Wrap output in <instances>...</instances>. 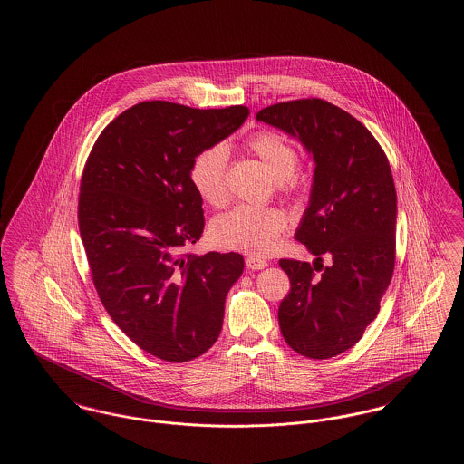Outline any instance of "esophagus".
<instances>
[{
	"instance_id": "1",
	"label": "esophagus",
	"mask_w": 464,
	"mask_h": 464,
	"mask_svg": "<svg viewBox=\"0 0 464 464\" xmlns=\"http://www.w3.org/2000/svg\"><path fill=\"white\" fill-rule=\"evenodd\" d=\"M245 265H246L248 269L257 271V269H265L266 266H267V261L257 257V256H246V257H245Z\"/></svg>"
}]
</instances>
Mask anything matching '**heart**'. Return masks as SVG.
<instances>
[{
	"mask_svg": "<svg viewBox=\"0 0 464 464\" xmlns=\"http://www.w3.org/2000/svg\"><path fill=\"white\" fill-rule=\"evenodd\" d=\"M245 144L259 156L284 193L297 195L301 191V180L295 176L301 156L285 135L263 129L250 133ZM189 180L199 198L216 208L224 207L229 199L226 146L212 144L198 151L189 165ZM285 226L287 216L280 208L240 205L218 218L210 235L221 248L263 256L276 246Z\"/></svg>",
	"mask_w": 464,
	"mask_h": 464,
	"instance_id": "obj_1",
	"label": "heart"
}]
</instances>
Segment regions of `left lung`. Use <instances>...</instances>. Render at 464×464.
<instances>
[{"label":"left lung","mask_w":464,"mask_h":464,"mask_svg":"<svg viewBox=\"0 0 464 464\" xmlns=\"http://www.w3.org/2000/svg\"><path fill=\"white\" fill-rule=\"evenodd\" d=\"M256 118L297 137L316 163L295 233L316 261L280 259L290 290L278 322L294 352L325 360L362 339L393 276L397 191L390 161L367 127L324 99L278 102ZM322 255L332 256L331 266Z\"/></svg>","instance_id":"left-lung-1"}]
</instances>
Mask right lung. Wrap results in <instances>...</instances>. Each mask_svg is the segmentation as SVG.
<instances>
[{
    "instance_id": "right-lung-1",
    "label": "right lung",
    "mask_w": 464,
    "mask_h": 464,
    "mask_svg": "<svg viewBox=\"0 0 464 464\" xmlns=\"http://www.w3.org/2000/svg\"><path fill=\"white\" fill-rule=\"evenodd\" d=\"M246 116L245 106L139 102L111 121L87 158L78 226L92 282L112 322L160 360H193L221 334L243 257L186 252L205 226L189 165Z\"/></svg>"
}]
</instances>
